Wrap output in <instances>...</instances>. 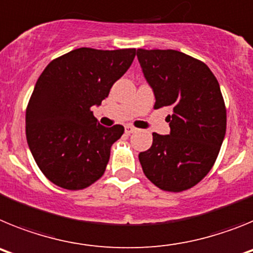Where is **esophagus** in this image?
I'll list each match as a JSON object with an SVG mask.
<instances>
[{
  "instance_id": "34e87169",
  "label": "esophagus",
  "mask_w": 253,
  "mask_h": 253,
  "mask_svg": "<svg viewBox=\"0 0 253 253\" xmlns=\"http://www.w3.org/2000/svg\"><path fill=\"white\" fill-rule=\"evenodd\" d=\"M134 131H137V128H134L131 125H125V133L126 134H131Z\"/></svg>"
}]
</instances>
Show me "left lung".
Wrapping results in <instances>:
<instances>
[{
    "mask_svg": "<svg viewBox=\"0 0 253 253\" xmlns=\"http://www.w3.org/2000/svg\"><path fill=\"white\" fill-rule=\"evenodd\" d=\"M144 77L156 96L154 109L172 107L169 135L153 133L139 153L143 172L163 191L181 193L199 184L215 163L227 129V109L209 67L172 49H138Z\"/></svg>",
    "mask_w": 253,
    "mask_h": 253,
    "instance_id": "1",
    "label": "left lung"
}]
</instances>
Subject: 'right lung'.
I'll return each mask as SVG.
<instances>
[{"label":"right lung","mask_w":253,"mask_h":253,"mask_svg":"<svg viewBox=\"0 0 253 253\" xmlns=\"http://www.w3.org/2000/svg\"><path fill=\"white\" fill-rule=\"evenodd\" d=\"M135 54L134 48H78L51 60L38 78L26 107V140L40 171L54 185L76 191L104 175L124 126L105 128L91 107L106 99Z\"/></svg>","instance_id":"add662e5"}]
</instances>
